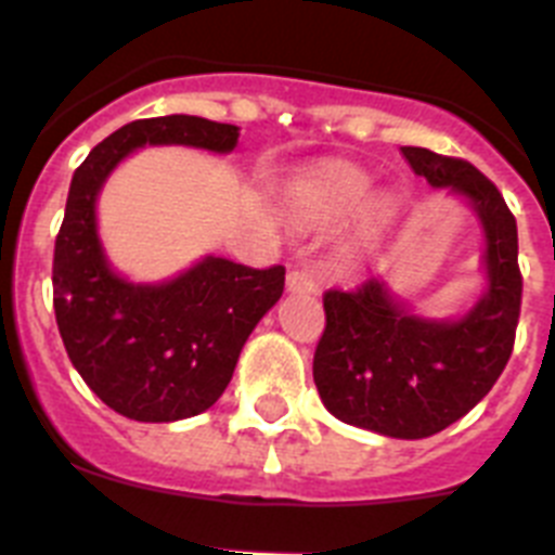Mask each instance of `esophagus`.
<instances>
[{"label": "esophagus", "mask_w": 555, "mask_h": 555, "mask_svg": "<svg viewBox=\"0 0 555 555\" xmlns=\"http://www.w3.org/2000/svg\"><path fill=\"white\" fill-rule=\"evenodd\" d=\"M286 286L292 294H311L317 292V283H313L311 272H306V269H292L286 278Z\"/></svg>", "instance_id": "obj_1"}]
</instances>
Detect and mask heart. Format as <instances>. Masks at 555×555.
<instances>
[{"label": "heart", "mask_w": 555, "mask_h": 555, "mask_svg": "<svg viewBox=\"0 0 555 555\" xmlns=\"http://www.w3.org/2000/svg\"><path fill=\"white\" fill-rule=\"evenodd\" d=\"M370 178L364 171L356 169V166L336 164L322 169L317 178L311 180V208L313 217L322 219V222H336V219L347 217L358 205L364 203V197L370 194ZM386 203H372L366 219L377 222L384 219Z\"/></svg>", "instance_id": "obj_1"}]
</instances>
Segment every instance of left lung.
Here are the masks:
<instances>
[{
    "instance_id": "1",
    "label": "left lung",
    "mask_w": 555,
    "mask_h": 555,
    "mask_svg": "<svg viewBox=\"0 0 555 555\" xmlns=\"http://www.w3.org/2000/svg\"><path fill=\"white\" fill-rule=\"evenodd\" d=\"M405 160L434 189L467 197L487 235L489 288L459 322L420 320L397 306L386 283L322 294L325 331L313 352V384L336 420L395 439H425L489 395L506 370L522 302L517 219L498 185L473 164L423 146Z\"/></svg>"
}]
</instances>
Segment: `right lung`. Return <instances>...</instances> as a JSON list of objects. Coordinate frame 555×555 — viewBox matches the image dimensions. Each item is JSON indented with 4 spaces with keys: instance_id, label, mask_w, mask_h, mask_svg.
<instances>
[{
    "instance_id": "obj_1",
    "label": "right lung",
    "mask_w": 555,
    "mask_h": 555,
    "mask_svg": "<svg viewBox=\"0 0 555 555\" xmlns=\"http://www.w3.org/2000/svg\"><path fill=\"white\" fill-rule=\"evenodd\" d=\"M235 141L238 127L199 116L139 119L96 144L72 178L52 261L57 331L88 389L127 420L175 423L217 403L247 336L281 300L286 269L208 255L169 283H127L102 253L96 194L144 144L230 152Z\"/></svg>"
}]
</instances>
